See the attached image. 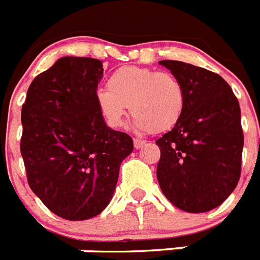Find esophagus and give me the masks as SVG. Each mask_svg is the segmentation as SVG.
<instances>
[{"label": "esophagus", "mask_w": 260, "mask_h": 260, "mask_svg": "<svg viewBox=\"0 0 260 260\" xmlns=\"http://www.w3.org/2000/svg\"><path fill=\"white\" fill-rule=\"evenodd\" d=\"M144 143H146V141H141V139H134V147L137 148V150L142 148V147L144 146Z\"/></svg>", "instance_id": "esophagus-1"}]
</instances>
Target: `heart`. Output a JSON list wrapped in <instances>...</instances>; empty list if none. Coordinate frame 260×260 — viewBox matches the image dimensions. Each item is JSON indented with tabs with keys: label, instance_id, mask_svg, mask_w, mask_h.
Masks as SVG:
<instances>
[{
	"label": "heart",
	"instance_id": "b5f03b06",
	"mask_svg": "<svg viewBox=\"0 0 260 260\" xmlns=\"http://www.w3.org/2000/svg\"><path fill=\"white\" fill-rule=\"evenodd\" d=\"M107 87L96 91L95 103L109 127L122 126L128 104L135 114L133 125L144 132L169 130L185 109V89L171 73L123 66L110 75Z\"/></svg>",
	"mask_w": 260,
	"mask_h": 260
}]
</instances>
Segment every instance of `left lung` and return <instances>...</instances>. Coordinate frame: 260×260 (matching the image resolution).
I'll use <instances>...</instances> for the list:
<instances>
[{
  "instance_id": "left-lung-1",
  "label": "left lung",
  "mask_w": 260,
  "mask_h": 260,
  "mask_svg": "<svg viewBox=\"0 0 260 260\" xmlns=\"http://www.w3.org/2000/svg\"><path fill=\"white\" fill-rule=\"evenodd\" d=\"M185 89V109L160 148L158 185L177 208L191 213L219 207L241 176L243 133L237 98L219 74L173 59L158 62Z\"/></svg>"
}]
</instances>
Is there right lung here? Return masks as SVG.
<instances>
[{"label":"right lung","instance_id":"obj_1","mask_svg":"<svg viewBox=\"0 0 260 260\" xmlns=\"http://www.w3.org/2000/svg\"><path fill=\"white\" fill-rule=\"evenodd\" d=\"M103 62L62 57L32 80L22 107L20 153L31 190L62 219H91L116 190L133 139L107 126L95 103Z\"/></svg>","mask_w":260,"mask_h":260}]
</instances>
